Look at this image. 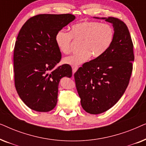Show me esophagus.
Here are the masks:
<instances>
[{
  "label": "esophagus",
  "instance_id": "obj_1",
  "mask_svg": "<svg viewBox=\"0 0 146 146\" xmlns=\"http://www.w3.org/2000/svg\"><path fill=\"white\" fill-rule=\"evenodd\" d=\"M72 73L73 74H74L76 72V70H78V66H72Z\"/></svg>",
  "mask_w": 146,
  "mask_h": 146
}]
</instances>
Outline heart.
<instances>
[{
  "label": "heart",
  "mask_w": 146,
  "mask_h": 146,
  "mask_svg": "<svg viewBox=\"0 0 146 146\" xmlns=\"http://www.w3.org/2000/svg\"><path fill=\"white\" fill-rule=\"evenodd\" d=\"M114 38V30L108 24L96 21H83L72 26L70 33L60 31L56 35V42L60 51L68 54L71 51L72 38L82 43L80 53L64 58L63 62L71 66L84 63L90 56L97 58L108 50Z\"/></svg>",
  "instance_id": "b5f03b06"
}]
</instances>
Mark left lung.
<instances>
[{"label":"left lung","mask_w":146,"mask_h":146,"mask_svg":"<svg viewBox=\"0 0 146 146\" xmlns=\"http://www.w3.org/2000/svg\"><path fill=\"white\" fill-rule=\"evenodd\" d=\"M102 19L113 25L112 43L102 56L84 63L74 75L82 107L91 114L104 112L120 99L128 86L134 60L126 25L117 18Z\"/></svg>","instance_id":"8db88e82"}]
</instances>
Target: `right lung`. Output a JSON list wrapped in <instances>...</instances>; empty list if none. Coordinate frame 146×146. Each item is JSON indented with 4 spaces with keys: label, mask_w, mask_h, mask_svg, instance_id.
<instances>
[{
    "label": "right lung",
    "mask_w": 146,
    "mask_h": 146,
    "mask_svg": "<svg viewBox=\"0 0 146 146\" xmlns=\"http://www.w3.org/2000/svg\"><path fill=\"white\" fill-rule=\"evenodd\" d=\"M74 19L71 14L38 15L30 18L18 35L13 57L15 88L33 110L46 112L54 108L60 80L72 75L67 64L56 67L62 54L55 38Z\"/></svg>",
    "instance_id": "1"
}]
</instances>
